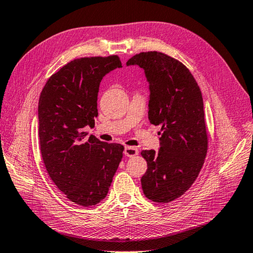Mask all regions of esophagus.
<instances>
[{"label": "esophagus", "mask_w": 253, "mask_h": 253, "mask_svg": "<svg viewBox=\"0 0 253 253\" xmlns=\"http://www.w3.org/2000/svg\"><path fill=\"white\" fill-rule=\"evenodd\" d=\"M124 155L126 157H135L138 155V149L135 147H125L124 149Z\"/></svg>", "instance_id": "34e87169"}]
</instances>
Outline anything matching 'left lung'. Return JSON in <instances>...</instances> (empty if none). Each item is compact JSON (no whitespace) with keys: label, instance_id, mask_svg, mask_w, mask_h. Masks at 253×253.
Wrapping results in <instances>:
<instances>
[{"label":"left lung","instance_id":"1","mask_svg":"<svg viewBox=\"0 0 253 253\" xmlns=\"http://www.w3.org/2000/svg\"><path fill=\"white\" fill-rule=\"evenodd\" d=\"M138 66L149 84L148 118L161 126L159 150H142L148 169L143 194L156 203L179 199L190 189L207 152L204 103L194 77L184 64L158 51L136 54L126 63Z\"/></svg>","mask_w":253,"mask_h":253}]
</instances>
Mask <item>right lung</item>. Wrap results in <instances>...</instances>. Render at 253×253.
Instances as JSON below:
<instances>
[{
    "label": "right lung",
    "instance_id": "right-lung-1",
    "mask_svg": "<svg viewBox=\"0 0 253 253\" xmlns=\"http://www.w3.org/2000/svg\"><path fill=\"white\" fill-rule=\"evenodd\" d=\"M122 68L117 56L76 59L49 78L38 103L39 142L49 176L71 202L93 206L104 200L123 158L124 147L96 137L84 127L97 117L102 79Z\"/></svg>",
    "mask_w": 253,
    "mask_h": 253
}]
</instances>
